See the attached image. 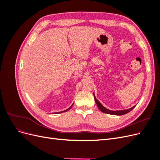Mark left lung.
Wrapping results in <instances>:
<instances>
[{
	"instance_id": "1",
	"label": "left lung",
	"mask_w": 160,
	"mask_h": 160,
	"mask_svg": "<svg viewBox=\"0 0 160 160\" xmlns=\"http://www.w3.org/2000/svg\"><path fill=\"white\" fill-rule=\"evenodd\" d=\"M93 94L94 95V99H95V103H96L97 105H98V108L100 109V111H101L102 112H103L105 113L111 114V115H125V114H126V113L130 112V111H132L135 106H135H133V107H132V108H129L128 109H124V110H120V111H111V110L108 109L107 108H105V107H103V106L101 105V103L99 102V101L96 99L95 96L94 95V93Z\"/></svg>"
}]
</instances>
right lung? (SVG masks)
I'll return each instance as SVG.
<instances>
[{"label": "right lung", "mask_w": 160, "mask_h": 160, "mask_svg": "<svg viewBox=\"0 0 160 160\" xmlns=\"http://www.w3.org/2000/svg\"><path fill=\"white\" fill-rule=\"evenodd\" d=\"M72 106V105L71 106V107H70L69 108H68V109H66V110H65V111H61V112H57V113H62V112H65V111H68V110H69V109L71 108Z\"/></svg>", "instance_id": "add662e5"}]
</instances>
